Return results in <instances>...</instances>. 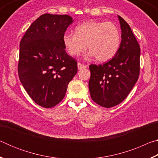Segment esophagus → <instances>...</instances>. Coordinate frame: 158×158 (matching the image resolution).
I'll return each instance as SVG.
<instances>
[{"mask_svg":"<svg viewBox=\"0 0 158 158\" xmlns=\"http://www.w3.org/2000/svg\"><path fill=\"white\" fill-rule=\"evenodd\" d=\"M77 67H78L79 69H85V68H87V67L85 66V65H84V64H81L80 63H77Z\"/></svg>","mask_w":158,"mask_h":158,"instance_id":"esophagus-1","label":"esophagus"}]
</instances>
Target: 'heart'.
<instances>
[{"label": "heart", "instance_id": "heart-1", "mask_svg": "<svg viewBox=\"0 0 158 158\" xmlns=\"http://www.w3.org/2000/svg\"><path fill=\"white\" fill-rule=\"evenodd\" d=\"M74 33H65L63 42L72 56H78L87 49L89 56L106 62L116 54L121 45V33L111 22L90 21L77 26Z\"/></svg>", "mask_w": 158, "mask_h": 158}]
</instances>
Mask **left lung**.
<instances>
[{"instance_id": "obj_1", "label": "left lung", "mask_w": 158, "mask_h": 158, "mask_svg": "<svg viewBox=\"0 0 158 158\" xmlns=\"http://www.w3.org/2000/svg\"><path fill=\"white\" fill-rule=\"evenodd\" d=\"M121 28L119 49L102 65H89V91L98 105L110 108L122 102L139 76L140 47L128 23L118 16Z\"/></svg>"}]
</instances>
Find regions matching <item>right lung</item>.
<instances>
[{
	"label": "right lung",
	"instance_id": "1",
	"mask_svg": "<svg viewBox=\"0 0 158 158\" xmlns=\"http://www.w3.org/2000/svg\"><path fill=\"white\" fill-rule=\"evenodd\" d=\"M73 22L69 15L44 14L20 42L19 78L32 100L42 107H53L61 102L77 73V60L66 53L63 42Z\"/></svg>",
	"mask_w": 158,
	"mask_h": 158
}]
</instances>
